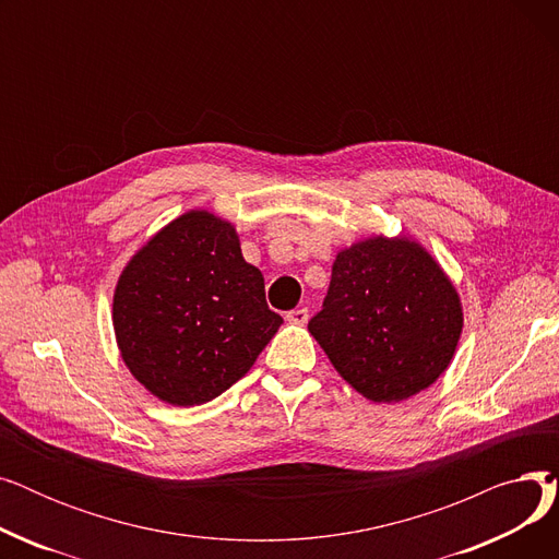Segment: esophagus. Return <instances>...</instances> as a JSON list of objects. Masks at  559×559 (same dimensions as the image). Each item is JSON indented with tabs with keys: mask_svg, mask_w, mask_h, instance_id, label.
<instances>
[{
	"mask_svg": "<svg viewBox=\"0 0 559 559\" xmlns=\"http://www.w3.org/2000/svg\"><path fill=\"white\" fill-rule=\"evenodd\" d=\"M308 308H295V310H289L287 314H285V319L289 321V324H295V326H304V324H308Z\"/></svg>",
	"mask_w": 559,
	"mask_h": 559,
	"instance_id": "1",
	"label": "esophagus"
}]
</instances>
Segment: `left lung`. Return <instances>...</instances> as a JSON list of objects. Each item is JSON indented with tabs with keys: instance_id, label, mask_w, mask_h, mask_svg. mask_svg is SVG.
<instances>
[{
	"instance_id": "1",
	"label": "left lung",
	"mask_w": 559,
	"mask_h": 559,
	"mask_svg": "<svg viewBox=\"0 0 559 559\" xmlns=\"http://www.w3.org/2000/svg\"><path fill=\"white\" fill-rule=\"evenodd\" d=\"M462 326L460 295L439 262L405 235H371L335 255L308 331L356 392L399 403L447 371Z\"/></svg>"
}]
</instances>
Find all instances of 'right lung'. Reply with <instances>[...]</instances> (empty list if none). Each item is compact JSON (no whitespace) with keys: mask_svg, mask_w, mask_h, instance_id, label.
<instances>
[{"mask_svg":"<svg viewBox=\"0 0 559 559\" xmlns=\"http://www.w3.org/2000/svg\"><path fill=\"white\" fill-rule=\"evenodd\" d=\"M281 324L238 230L209 211L163 226L127 262L112 295L124 365L176 407L209 403L238 383Z\"/></svg>","mask_w":559,"mask_h":559,"instance_id":"add662e5","label":"right lung"}]
</instances>
